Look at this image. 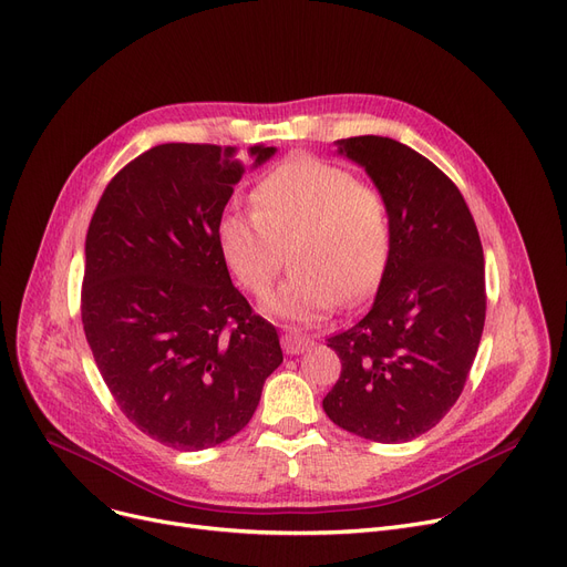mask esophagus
Segmentation results:
<instances>
[{
	"instance_id": "34e87169",
	"label": "esophagus",
	"mask_w": 567,
	"mask_h": 567,
	"mask_svg": "<svg viewBox=\"0 0 567 567\" xmlns=\"http://www.w3.org/2000/svg\"><path fill=\"white\" fill-rule=\"evenodd\" d=\"M280 342H282V350H285L287 354H299V352L308 350L310 344H312L310 338L299 336V333H285V336L280 338Z\"/></svg>"
}]
</instances>
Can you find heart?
Masks as SVG:
<instances>
[{
  "instance_id": "b5f03b06",
  "label": "heart",
  "mask_w": 567,
  "mask_h": 567,
  "mask_svg": "<svg viewBox=\"0 0 567 567\" xmlns=\"http://www.w3.org/2000/svg\"><path fill=\"white\" fill-rule=\"evenodd\" d=\"M248 213H227L217 243L238 285L264 299L285 268L291 278L268 310L289 322H315L336 303L371 297L393 250V217L382 189L352 171L301 157L280 164L252 189Z\"/></svg>"
}]
</instances>
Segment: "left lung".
<instances>
[{"label": "left lung", "instance_id": "8db88e82", "mask_svg": "<svg viewBox=\"0 0 567 567\" xmlns=\"http://www.w3.org/2000/svg\"><path fill=\"white\" fill-rule=\"evenodd\" d=\"M340 153L384 192L393 250L373 308L329 338L342 371L322 405L373 442L431 431L458 401L486 317L484 252L458 187L412 147L352 136Z\"/></svg>", "mask_w": 567, "mask_h": 567}]
</instances>
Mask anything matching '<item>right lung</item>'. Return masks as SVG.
<instances>
[{
    "label": "right lung",
    "instance_id": "1",
    "mask_svg": "<svg viewBox=\"0 0 567 567\" xmlns=\"http://www.w3.org/2000/svg\"><path fill=\"white\" fill-rule=\"evenodd\" d=\"M276 147H248L255 164ZM245 174L238 147L164 143L122 166L87 227L81 319L127 420L181 452L248 426L282 363L276 327L231 285L217 225Z\"/></svg>",
    "mask_w": 567,
    "mask_h": 567
}]
</instances>
